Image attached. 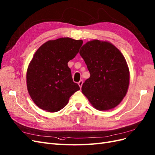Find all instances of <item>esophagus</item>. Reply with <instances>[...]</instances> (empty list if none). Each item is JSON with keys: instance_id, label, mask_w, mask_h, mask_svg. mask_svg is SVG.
<instances>
[{"instance_id": "esophagus-1", "label": "esophagus", "mask_w": 155, "mask_h": 155, "mask_svg": "<svg viewBox=\"0 0 155 155\" xmlns=\"http://www.w3.org/2000/svg\"><path fill=\"white\" fill-rule=\"evenodd\" d=\"M78 84L79 87H80L81 88V87H82V84H83V81H80L78 82Z\"/></svg>"}]
</instances>
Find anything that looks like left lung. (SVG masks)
<instances>
[{
    "label": "left lung",
    "mask_w": 155,
    "mask_h": 155,
    "mask_svg": "<svg viewBox=\"0 0 155 155\" xmlns=\"http://www.w3.org/2000/svg\"><path fill=\"white\" fill-rule=\"evenodd\" d=\"M79 53L90 73L82 84V94L100 111L116 107L129 86L130 72L125 57L112 43L98 39L86 42Z\"/></svg>",
    "instance_id": "obj_1"
}]
</instances>
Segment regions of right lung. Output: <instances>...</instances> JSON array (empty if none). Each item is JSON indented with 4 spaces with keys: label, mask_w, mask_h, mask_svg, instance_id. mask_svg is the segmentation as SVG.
Returning a JSON list of instances; mask_svg holds the SVG:
<instances>
[{
    "label": "right lung",
    "mask_w": 155,
    "mask_h": 155,
    "mask_svg": "<svg viewBox=\"0 0 155 155\" xmlns=\"http://www.w3.org/2000/svg\"><path fill=\"white\" fill-rule=\"evenodd\" d=\"M82 43L81 39L61 38L43 43L34 53L26 71V86L39 108L58 112L80 90L68 63L77 54Z\"/></svg>",
    "instance_id": "add662e5"
}]
</instances>
